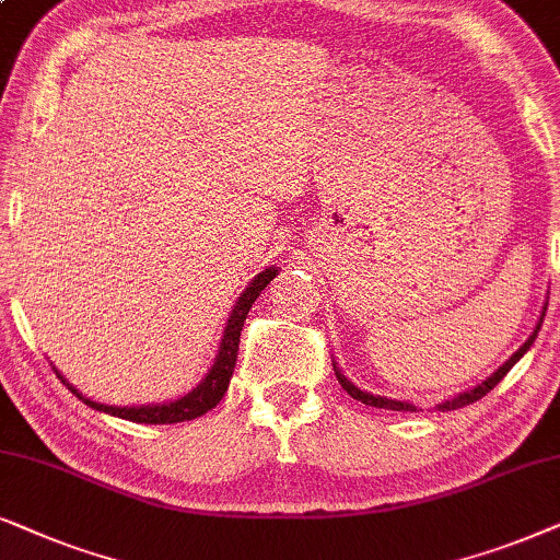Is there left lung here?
<instances>
[{"label":"left lung","mask_w":560,"mask_h":560,"mask_svg":"<svg viewBox=\"0 0 560 560\" xmlns=\"http://www.w3.org/2000/svg\"><path fill=\"white\" fill-rule=\"evenodd\" d=\"M546 310H548V300L542 302V312H540V319L538 323H535V330L530 332V338H527L523 346H520L517 350H514V353L506 358V361L502 363V366H499L494 374L491 376H487L483 378L481 384H476L474 389H466V392H460V394H456V397H451V399H445V401H441V405H435V409L438 412H451V409H460V407H466V405H474V401H479L483 394H489L491 389H494V386L502 382V378L510 374V369L514 366V363L520 361V358H523L527 350H530V346L535 342V338H538V330H540V325H542V317H546ZM332 369H335V376H338V382H340V386L342 389H346L350 397L353 399H358V401H363V405H369V407H378V409H394V412H417V407L412 405V401H401V399H392V397H382V394H371V392H363L361 386H355L353 382H350V378L342 374V371L338 369V363H332Z\"/></svg>","instance_id":"1"}]
</instances>
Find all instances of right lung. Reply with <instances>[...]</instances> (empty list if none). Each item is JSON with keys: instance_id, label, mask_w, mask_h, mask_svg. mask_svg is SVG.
<instances>
[{"instance_id": "obj_1", "label": "right lung", "mask_w": 560, "mask_h": 560, "mask_svg": "<svg viewBox=\"0 0 560 560\" xmlns=\"http://www.w3.org/2000/svg\"><path fill=\"white\" fill-rule=\"evenodd\" d=\"M276 273H279V266H268L266 271L253 276L250 284L245 287V292L237 296L233 310H230L225 330H222L218 353H214L210 371H207L202 382L194 386L191 392H186L184 397L171 399V401H159V405H132V407L102 405V401H94L89 399L86 394H81L77 386L69 384V378L54 366L56 374L81 401H84V405L96 409V412L119 417V420H130L140 424H171V422H186V420H194V417H202L205 412H210L212 407H218L220 399L225 397L230 378H233V371H235L237 346H241V330H243L245 317H248V310L253 307V302L258 300V294L264 292L268 284H271Z\"/></svg>"}]
</instances>
